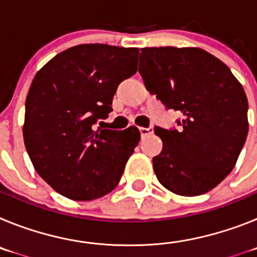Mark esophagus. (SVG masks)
Instances as JSON below:
<instances>
[{"label": "esophagus", "mask_w": 257, "mask_h": 257, "mask_svg": "<svg viewBox=\"0 0 257 257\" xmlns=\"http://www.w3.org/2000/svg\"><path fill=\"white\" fill-rule=\"evenodd\" d=\"M139 131H140V135H142V138H144V136L149 135V134L153 133V127H139Z\"/></svg>", "instance_id": "34e87169"}]
</instances>
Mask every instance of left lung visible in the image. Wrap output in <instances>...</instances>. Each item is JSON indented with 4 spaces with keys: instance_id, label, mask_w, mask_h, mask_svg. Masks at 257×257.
I'll use <instances>...</instances> for the list:
<instances>
[{
    "instance_id": "obj_1",
    "label": "left lung",
    "mask_w": 257,
    "mask_h": 257,
    "mask_svg": "<svg viewBox=\"0 0 257 257\" xmlns=\"http://www.w3.org/2000/svg\"><path fill=\"white\" fill-rule=\"evenodd\" d=\"M139 73L167 109L180 110L179 130L156 127L163 148L153 157L161 184L179 196L207 193L230 174L248 133V103L221 60L198 47H145Z\"/></svg>"
}]
</instances>
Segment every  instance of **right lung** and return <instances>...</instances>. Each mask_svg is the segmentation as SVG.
<instances>
[{
    "instance_id": "1",
    "label": "right lung",
    "mask_w": 257,
    "mask_h": 257,
    "mask_svg": "<svg viewBox=\"0 0 257 257\" xmlns=\"http://www.w3.org/2000/svg\"><path fill=\"white\" fill-rule=\"evenodd\" d=\"M138 54L136 47L78 45L52 58L32 81L24 144L37 174L61 196L91 201L119 183L140 133L96 123L112 112L118 85L136 73Z\"/></svg>"
}]
</instances>
